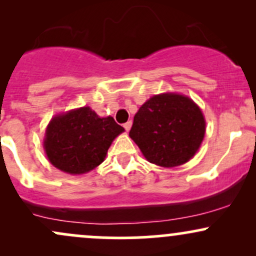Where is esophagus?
I'll list each match as a JSON object with an SVG mask.
<instances>
[{"label": "esophagus", "instance_id": "1", "mask_svg": "<svg viewBox=\"0 0 256 256\" xmlns=\"http://www.w3.org/2000/svg\"><path fill=\"white\" fill-rule=\"evenodd\" d=\"M131 125H132V122H125L124 124V128L126 131H130V128H131Z\"/></svg>", "mask_w": 256, "mask_h": 256}]
</instances>
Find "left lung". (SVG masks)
I'll return each instance as SVG.
<instances>
[{
	"mask_svg": "<svg viewBox=\"0 0 256 256\" xmlns=\"http://www.w3.org/2000/svg\"><path fill=\"white\" fill-rule=\"evenodd\" d=\"M204 131V114L192 98L179 94H161L138 110L130 137L149 162L176 167L196 154Z\"/></svg>",
	"mask_w": 256,
	"mask_h": 256,
	"instance_id": "left-lung-1",
	"label": "left lung"
}]
</instances>
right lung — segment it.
<instances>
[{"label":"right lung","mask_w":256,"mask_h":256,"mask_svg":"<svg viewBox=\"0 0 256 256\" xmlns=\"http://www.w3.org/2000/svg\"><path fill=\"white\" fill-rule=\"evenodd\" d=\"M122 131L112 116L100 118L90 107H82L50 120L44 149L52 166L70 174H83L104 162L113 140Z\"/></svg>","instance_id":"right-lung-1"}]
</instances>
